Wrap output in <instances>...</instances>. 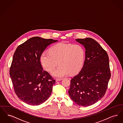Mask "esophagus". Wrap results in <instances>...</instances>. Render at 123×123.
Listing matches in <instances>:
<instances>
[{"mask_svg": "<svg viewBox=\"0 0 123 123\" xmlns=\"http://www.w3.org/2000/svg\"><path fill=\"white\" fill-rule=\"evenodd\" d=\"M62 80V79H61V78H56V81L57 82H59V81H60Z\"/></svg>", "mask_w": 123, "mask_h": 123, "instance_id": "esophagus-1", "label": "esophagus"}]
</instances>
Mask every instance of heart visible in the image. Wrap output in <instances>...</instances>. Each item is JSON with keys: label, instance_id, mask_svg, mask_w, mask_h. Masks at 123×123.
Returning a JSON list of instances; mask_svg holds the SVG:
<instances>
[{"label": "heart", "instance_id": "1", "mask_svg": "<svg viewBox=\"0 0 123 123\" xmlns=\"http://www.w3.org/2000/svg\"><path fill=\"white\" fill-rule=\"evenodd\" d=\"M85 51L80 45H74L64 42L59 43L52 47L49 52L44 51L40 56L42 67L52 72L54 76L62 77L70 73L75 74L81 70L84 63Z\"/></svg>", "mask_w": 123, "mask_h": 123}]
</instances>
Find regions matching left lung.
<instances>
[{
	"mask_svg": "<svg viewBox=\"0 0 123 123\" xmlns=\"http://www.w3.org/2000/svg\"><path fill=\"white\" fill-rule=\"evenodd\" d=\"M85 48L83 66L79 73L70 80L68 93L78 105H92L105 95L111 72L108 54L93 39H77Z\"/></svg>",
	"mask_w": 123,
	"mask_h": 123,
	"instance_id": "8db88e82",
	"label": "left lung"
}]
</instances>
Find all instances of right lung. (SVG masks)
Instances as JSON below:
<instances>
[{"mask_svg": "<svg viewBox=\"0 0 123 123\" xmlns=\"http://www.w3.org/2000/svg\"><path fill=\"white\" fill-rule=\"evenodd\" d=\"M58 41L40 37L30 38L16 49L10 75L18 97L30 105H39L50 96L55 80L43 70L41 53L47 46Z\"/></svg>", "mask_w": 123, "mask_h": 123, "instance_id": "right-lung-1", "label": "right lung"}]
</instances>
